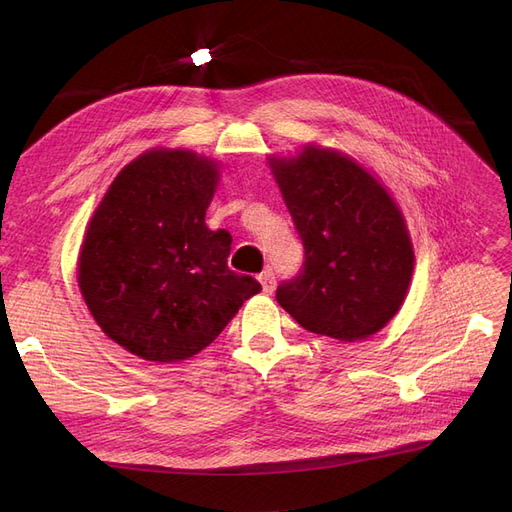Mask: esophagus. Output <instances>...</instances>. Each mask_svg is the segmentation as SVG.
Here are the masks:
<instances>
[{
  "mask_svg": "<svg viewBox=\"0 0 512 512\" xmlns=\"http://www.w3.org/2000/svg\"><path fill=\"white\" fill-rule=\"evenodd\" d=\"M258 280H260V284H262V290H265L267 294H271V292L275 290V273H273L271 269L262 271V273L258 275Z\"/></svg>",
  "mask_w": 512,
  "mask_h": 512,
  "instance_id": "obj_1",
  "label": "esophagus"
}]
</instances>
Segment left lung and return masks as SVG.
Masks as SVG:
<instances>
[{
    "instance_id": "obj_1",
    "label": "left lung",
    "mask_w": 512,
    "mask_h": 512,
    "mask_svg": "<svg viewBox=\"0 0 512 512\" xmlns=\"http://www.w3.org/2000/svg\"><path fill=\"white\" fill-rule=\"evenodd\" d=\"M303 267L275 299L303 329L356 342L386 327L406 299L414 252L404 215L363 166L333 149L307 145L271 160Z\"/></svg>"
}]
</instances>
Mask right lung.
I'll use <instances>...</instances> for the list:
<instances>
[{
    "label": "right lung",
    "instance_id": "1",
    "mask_svg": "<svg viewBox=\"0 0 512 512\" xmlns=\"http://www.w3.org/2000/svg\"><path fill=\"white\" fill-rule=\"evenodd\" d=\"M218 164L185 149L130 162L89 222L79 286L100 329L145 361L175 363L207 348L260 292L228 269L230 232L205 213Z\"/></svg>",
    "mask_w": 512,
    "mask_h": 512
}]
</instances>
